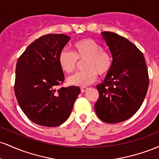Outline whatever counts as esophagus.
Segmentation results:
<instances>
[{
    "instance_id": "1",
    "label": "esophagus",
    "mask_w": 159,
    "mask_h": 159,
    "mask_svg": "<svg viewBox=\"0 0 159 159\" xmlns=\"http://www.w3.org/2000/svg\"><path fill=\"white\" fill-rule=\"evenodd\" d=\"M87 87H81V91L82 93H84L85 91H87Z\"/></svg>"
}]
</instances>
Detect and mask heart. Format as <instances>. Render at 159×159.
<instances>
[{"instance_id":"heart-1","label":"heart","mask_w":159,"mask_h":159,"mask_svg":"<svg viewBox=\"0 0 159 159\" xmlns=\"http://www.w3.org/2000/svg\"><path fill=\"white\" fill-rule=\"evenodd\" d=\"M73 52L62 50L58 57L60 66L63 72L70 74L74 72L78 61H84V70L78 72L68 78L71 85L85 87L93 83L100 76L107 75L112 66V57L110 52L102 48V45L91 38L78 39L72 44Z\"/></svg>"}]
</instances>
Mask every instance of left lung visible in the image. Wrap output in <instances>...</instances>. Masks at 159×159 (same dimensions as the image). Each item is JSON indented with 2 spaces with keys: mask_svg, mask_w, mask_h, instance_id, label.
Masks as SVG:
<instances>
[{
  "mask_svg": "<svg viewBox=\"0 0 159 159\" xmlns=\"http://www.w3.org/2000/svg\"><path fill=\"white\" fill-rule=\"evenodd\" d=\"M113 57L112 66L103 83L96 86L99 96L95 111L100 120L118 123L134 115L141 106L149 87L143 53L126 38L102 32Z\"/></svg>",
  "mask_w": 159,
  "mask_h": 159,
  "instance_id": "8db88e82",
  "label": "left lung"
}]
</instances>
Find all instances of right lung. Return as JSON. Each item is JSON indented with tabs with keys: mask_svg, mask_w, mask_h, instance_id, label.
<instances>
[{
	"mask_svg": "<svg viewBox=\"0 0 159 159\" xmlns=\"http://www.w3.org/2000/svg\"><path fill=\"white\" fill-rule=\"evenodd\" d=\"M70 37L46 34L29 45L17 61L14 90L25 114L34 123L55 127L68 119L81 90L61 87L65 77L58 57Z\"/></svg>",
	"mask_w": 159,
	"mask_h": 159,
	"instance_id": "right-lung-1",
	"label": "right lung"
}]
</instances>
